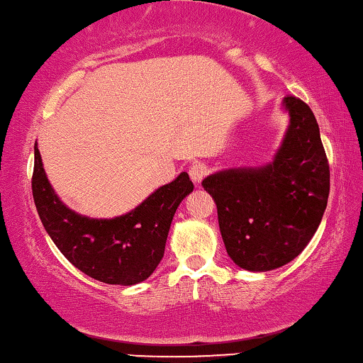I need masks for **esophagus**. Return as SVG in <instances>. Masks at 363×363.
<instances>
[{"instance_id": "34e87169", "label": "esophagus", "mask_w": 363, "mask_h": 363, "mask_svg": "<svg viewBox=\"0 0 363 363\" xmlns=\"http://www.w3.org/2000/svg\"><path fill=\"white\" fill-rule=\"evenodd\" d=\"M206 172H208V166L203 161H195V163L191 164V168H189V176H191V179L195 184H200V181L206 176Z\"/></svg>"}]
</instances>
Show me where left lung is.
Here are the masks:
<instances>
[{"mask_svg": "<svg viewBox=\"0 0 363 363\" xmlns=\"http://www.w3.org/2000/svg\"><path fill=\"white\" fill-rule=\"evenodd\" d=\"M289 128L273 163L205 177L228 255L249 272H269L301 254L318 229L330 195V164L307 103L283 100Z\"/></svg>", "mask_w": 363, "mask_h": 363, "instance_id": "left-lung-1", "label": "left lung"}]
</instances>
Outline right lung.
<instances>
[{
    "label": "right lung",
    "instance_id": "add662e5",
    "mask_svg": "<svg viewBox=\"0 0 363 363\" xmlns=\"http://www.w3.org/2000/svg\"><path fill=\"white\" fill-rule=\"evenodd\" d=\"M32 194L51 240L74 267L106 284L145 281L164 255L172 216L194 191L187 172L157 189L129 213L113 220L82 216L61 202L45 174L35 143Z\"/></svg>",
    "mask_w": 363,
    "mask_h": 363
}]
</instances>
